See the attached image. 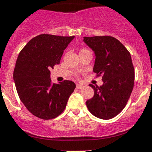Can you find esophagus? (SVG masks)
I'll list each match as a JSON object with an SVG mask.
<instances>
[{
  "instance_id": "1",
  "label": "esophagus",
  "mask_w": 152,
  "mask_h": 152,
  "mask_svg": "<svg viewBox=\"0 0 152 152\" xmlns=\"http://www.w3.org/2000/svg\"><path fill=\"white\" fill-rule=\"evenodd\" d=\"M76 88H77V89H81V88H83V86L80 85V84H77V86H76Z\"/></svg>"
}]
</instances>
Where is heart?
<instances>
[{
	"label": "heart",
	"instance_id": "obj_1",
	"mask_svg": "<svg viewBox=\"0 0 152 152\" xmlns=\"http://www.w3.org/2000/svg\"><path fill=\"white\" fill-rule=\"evenodd\" d=\"M88 50H87V49H82V50H80V53H81V52H88Z\"/></svg>",
	"mask_w": 152,
	"mask_h": 152
}]
</instances>
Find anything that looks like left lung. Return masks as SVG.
Listing matches in <instances>:
<instances>
[{"label": "left lung", "mask_w": 152, "mask_h": 152, "mask_svg": "<svg viewBox=\"0 0 152 152\" xmlns=\"http://www.w3.org/2000/svg\"><path fill=\"white\" fill-rule=\"evenodd\" d=\"M84 42L94 52L93 71L102 75L103 82L100 87L90 84L94 95L86 104L96 117L112 119L126 107L133 89L135 71L131 55L112 36L84 37Z\"/></svg>", "instance_id": "8db88e82"}]
</instances>
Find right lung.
<instances>
[{"mask_svg":"<svg viewBox=\"0 0 152 152\" xmlns=\"http://www.w3.org/2000/svg\"><path fill=\"white\" fill-rule=\"evenodd\" d=\"M75 36L41 34L33 38L19 54L13 80L19 97L31 113L42 119L57 117L64 111L75 83L52 82L50 70L59 64L64 50Z\"/></svg>","mask_w":152,"mask_h":152,"instance_id":"add662e5","label":"right lung"}]
</instances>
